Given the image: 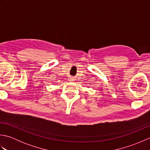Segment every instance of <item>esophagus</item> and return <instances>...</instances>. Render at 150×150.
I'll return each mask as SVG.
<instances>
[{
  "mask_svg": "<svg viewBox=\"0 0 150 150\" xmlns=\"http://www.w3.org/2000/svg\"><path fill=\"white\" fill-rule=\"evenodd\" d=\"M70 81H72V80H70Z\"/></svg>",
  "mask_w": 150,
  "mask_h": 150,
  "instance_id": "obj_1",
  "label": "esophagus"
}]
</instances>
